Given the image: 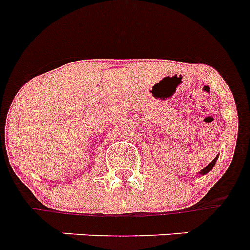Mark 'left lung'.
<instances>
[{"mask_svg":"<svg viewBox=\"0 0 250 250\" xmlns=\"http://www.w3.org/2000/svg\"><path fill=\"white\" fill-rule=\"evenodd\" d=\"M217 159H218V155H217L216 158H214V159L212 160V162H210L209 164H208V166H207L206 168H203L202 171L199 172V174H200V176H204V174H207V173H209L210 171H212L213 169V167H214V164H216V162H217Z\"/></svg>","mask_w":250,"mask_h":250,"instance_id":"1","label":"left lung"}]
</instances>
